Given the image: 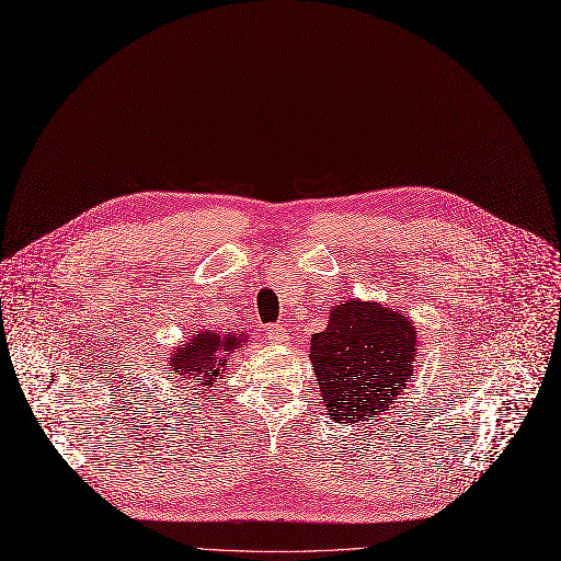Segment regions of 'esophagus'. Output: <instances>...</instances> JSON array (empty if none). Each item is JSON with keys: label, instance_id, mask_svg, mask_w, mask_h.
Returning a JSON list of instances; mask_svg holds the SVG:
<instances>
[{"label": "esophagus", "instance_id": "esophagus-1", "mask_svg": "<svg viewBox=\"0 0 561 561\" xmlns=\"http://www.w3.org/2000/svg\"><path fill=\"white\" fill-rule=\"evenodd\" d=\"M267 339L272 341V343H287L289 341V334H287V328H283V325H267Z\"/></svg>", "mask_w": 561, "mask_h": 561}]
</instances>
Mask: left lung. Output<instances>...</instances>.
I'll list each match as a JSON object with an SVG mask.
<instances>
[{"mask_svg": "<svg viewBox=\"0 0 561 561\" xmlns=\"http://www.w3.org/2000/svg\"><path fill=\"white\" fill-rule=\"evenodd\" d=\"M417 355L411 319L351 298L332 308L328 328L312 334L310 359L328 415L343 424L370 422L407 389Z\"/></svg>", "mask_w": 561, "mask_h": 561, "instance_id": "obj_1", "label": "left lung"}]
</instances>
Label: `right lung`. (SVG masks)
<instances>
[{
  "instance_id": "right-lung-1",
  "label": "right lung",
  "mask_w": 561,
  "mask_h": 561,
  "mask_svg": "<svg viewBox=\"0 0 561 561\" xmlns=\"http://www.w3.org/2000/svg\"><path fill=\"white\" fill-rule=\"evenodd\" d=\"M247 346V334L236 332H218L206 330L193 334L182 348H175V355L170 357V368L175 370L180 379H186V389L197 391L204 400H213V386L222 379L231 353H238ZM198 379L199 390L194 389V379Z\"/></svg>"
}]
</instances>
